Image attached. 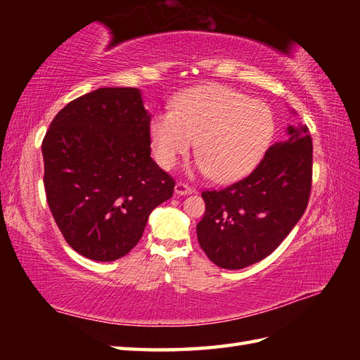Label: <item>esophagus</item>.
<instances>
[{
    "instance_id": "esophagus-1",
    "label": "esophagus",
    "mask_w": 360,
    "mask_h": 360,
    "mask_svg": "<svg viewBox=\"0 0 360 360\" xmlns=\"http://www.w3.org/2000/svg\"><path fill=\"white\" fill-rule=\"evenodd\" d=\"M193 192H195V190L192 187H188L187 184H184V182H178V184L174 186V193L179 195V196H186V195H190Z\"/></svg>"
}]
</instances>
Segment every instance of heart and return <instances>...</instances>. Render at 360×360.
Segmentation results:
<instances>
[{
  "label": "heart",
  "mask_w": 360,
  "mask_h": 360,
  "mask_svg": "<svg viewBox=\"0 0 360 360\" xmlns=\"http://www.w3.org/2000/svg\"><path fill=\"white\" fill-rule=\"evenodd\" d=\"M275 129L269 106L231 88L210 85L190 89L150 124L158 164L172 168L192 150L200 155L193 172L215 181L240 179L254 170Z\"/></svg>",
  "instance_id": "heart-1"
}]
</instances>
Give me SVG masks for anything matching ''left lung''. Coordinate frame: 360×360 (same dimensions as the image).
Masks as SVG:
<instances>
[{
    "label": "left lung",
    "mask_w": 360,
    "mask_h": 360,
    "mask_svg": "<svg viewBox=\"0 0 360 360\" xmlns=\"http://www.w3.org/2000/svg\"><path fill=\"white\" fill-rule=\"evenodd\" d=\"M311 178L312 141L307 125L298 124L288 125L285 139L248 178L202 192L205 213L196 235L210 262L236 271L272 254L304 213Z\"/></svg>",
    "instance_id": "left-lung-1"
}]
</instances>
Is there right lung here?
Instances as JSON below:
<instances>
[{
    "label": "right lung",
    "mask_w": 360,
    "mask_h": 360,
    "mask_svg": "<svg viewBox=\"0 0 360 360\" xmlns=\"http://www.w3.org/2000/svg\"><path fill=\"white\" fill-rule=\"evenodd\" d=\"M151 114L137 88H98L53 117L44 190L66 243L96 262L127 255L174 181L151 159Z\"/></svg>",
    "instance_id": "obj_1"
}]
</instances>
